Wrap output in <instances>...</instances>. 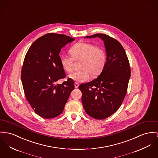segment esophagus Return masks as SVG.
<instances>
[{
	"instance_id": "34e87169",
	"label": "esophagus",
	"mask_w": 158,
	"mask_h": 158,
	"mask_svg": "<svg viewBox=\"0 0 158 158\" xmlns=\"http://www.w3.org/2000/svg\"><path fill=\"white\" fill-rule=\"evenodd\" d=\"M78 86H79V84H77V82H75V83H74V87H75L76 88H77Z\"/></svg>"
}]
</instances>
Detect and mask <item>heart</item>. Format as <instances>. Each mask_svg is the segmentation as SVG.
Segmentation results:
<instances>
[{
    "mask_svg": "<svg viewBox=\"0 0 158 158\" xmlns=\"http://www.w3.org/2000/svg\"><path fill=\"white\" fill-rule=\"evenodd\" d=\"M72 57L68 55H62L60 63L64 70L71 73L74 68V60L81 61V71L76 72L69 76V78L76 82L81 83L88 81L91 74L96 76L102 72L106 64V56L105 50L94 44L81 42L76 43L70 50Z\"/></svg>",
    "mask_w": 158,
    "mask_h": 158,
    "instance_id": "heart-1",
    "label": "heart"
}]
</instances>
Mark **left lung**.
Returning <instances> with one entry per match:
<instances>
[{
	"label": "left lung",
	"instance_id": "obj_1",
	"mask_svg": "<svg viewBox=\"0 0 158 158\" xmlns=\"http://www.w3.org/2000/svg\"><path fill=\"white\" fill-rule=\"evenodd\" d=\"M98 37L104 41L106 62L98 77L79 86L85 112L90 117L102 120L115 113L120 107L127 93L131 77L129 62L122 44L103 34L85 38Z\"/></svg>",
	"mask_w": 158,
	"mask_h": 158
}]
</instances>
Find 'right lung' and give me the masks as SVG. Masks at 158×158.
Returning a JSON list of instances; mask_svg holds the SVG:
<instances>
[{
	"mask_svg": "<svg viewBox=\"0 0 158 158\" xmlns=\"http://www.w3.org/2000/svg\"><path fill=\"white\" fill-rule=\"evenodd\" d=\"M74 40L63 34H48L35 40L25 56L21 74L24 94L35 112L43 118L60 115L74 88L70 78L56 84L65 77L60 63L61 49Z\"/></svg>",
	"mask_w": 158,
	"mask_h": 158,
	"instance_id": "1",
	"label": "right lung"
}]
</instances>
